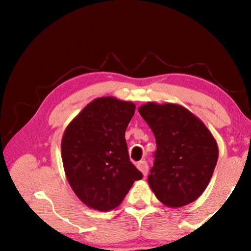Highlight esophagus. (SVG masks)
<instances>
[{"label": "esophagus", "mask_w": 251, "mask_h": 251, "mask_svg": "<svg viewBox=\"0 0 251 251\" xmlns=\"http://www.w3.org/2000/svg\"><path fill=\"white\" fill-rule=\"evenodd\" d=\"M137 168L143 173L144 176L147 175V173H148V165H147V163H146L145 160L139 161V163L137 164Z\"/></svg>", "instance_id": "esophagus-1"}]
</instances>
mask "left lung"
I'll use <instances>...</instances> for the list:
<instances>
[{"label":"left lung","instance_id":"left-lung-1","mask_svg":"<svg viewBox=\"0 0 251 251\" xmlns=\"http://www.w3.org/2000/svg\"><path fill=\"white\" fill-rule=\"evenodd\" d=\"M155 135L157 150L148 184L168 207L193 202L207 188L218 146L206 125L180 105L150 101L138 108Z\"/></svg>","mask_w":251,"mask_h":251}]
</instances>
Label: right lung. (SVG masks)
<instances>
[{
	"mask_svg": "<svg viewBox=\"0 0 251 251\" xmlns=\"http://www.w3.org/2000/svg\"><path fill=\"white\" fill-rule=\"evenodd\" d=\"M131 101L115 97L92 100L66 127L62 160L70 186L80 201L108 211L121 205L143 174L129 160L125 131L135 113Z\"/></svg>",
	"mask_w": 251,
	"mask_h": 251,
	"instance_id": "right-lung-1",
	"label": "right lung"
}]
</instances>
